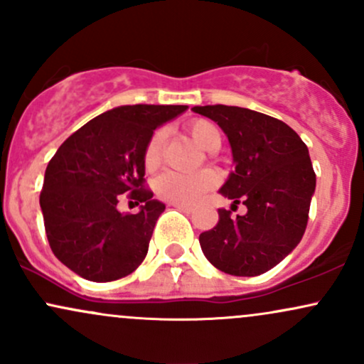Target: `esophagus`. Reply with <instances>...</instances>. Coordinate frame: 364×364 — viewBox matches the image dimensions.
<instances>
[{
  "label": "esophagus",
  "instance_id": "1",
  "mask_svg": "<svg viewBox=\"0 0 364 364\" xmlns=\"http://www.w3.org/2000/svg\"><path fill=\"white\" fill-rule=\"evenodd\" d=\"M173 207H174V208H178V210L185 212V214H191V212H193V208H191V207H186V205H179V203H173Z\"/></svg>",
  "mask_w": 364,
  "mask_h": 364
}]
</instances>
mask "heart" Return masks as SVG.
Returning <instances> with one entry per match:
<instances>
[{
    "label": "heart",
    "instance_id": "heart-1",
    "mask_svg": "<svg viewBox=\"0 0 364 364\" xmlns=\"http://www.w3.org/2000/svg\"><path fill=\"white\" fill-rule=\"evenodd\" d=\"M186 132L200 147L208 152L219 149L220 129L212 121L203 118L190 121L186 124ZM162 154H164V133L156 132L150 136L144 152V164L150 173L161 166ZM217 183H219V178L214 171H200L195 174L166 173L157 178L156 193L166 202L191 207L198 203L208 191L214 190Z\"/></svg>",
    "mask_w": 364,
    "mask_h": 364
}]
</instances>
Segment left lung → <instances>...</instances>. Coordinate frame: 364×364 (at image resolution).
<instances>
[{
    "instance_id": "obj_1",
    "label": "left lung",
    "mask_w": 364,
    "mask_h": 364,
    "mask_svg": "<svg viewBox=\"0 0 364 364\" xmlns=\"http://www.w3.org/2000/svg\"><path fill=\"white\" fill-rule=\"evenodd\" d=\"M228 135L236 168L220 193L245 215L219 208L215 228L200 235L207 260L225 274L253 277L274 269L298 246L308 224L316 176L298 133L263 112L236 106H195Z\"/></svg>"
}]
</instances>
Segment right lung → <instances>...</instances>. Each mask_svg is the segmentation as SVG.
I'll return each instance as SVG.
<instances>
[{
    "instance_id": "right-lung-1",
    "label": "right lung",
    "mask_w": 364,
    "mask_h": 364,
    "mask_svg": "<svg viewBox=\"0 0 364 364\" xmlns=\"http://www.w3.org/2000/svg\"><path fill=\"white\" fill-rule=\"evenodd\" d=\"M186 106H119L90 119L49 161L41 191L54 257L87 281L127 277L144 262L164 203L145 186L144 152L154 129ZM142 203L121 215L117 202Z\"/></svg>"
}]
</instances>
